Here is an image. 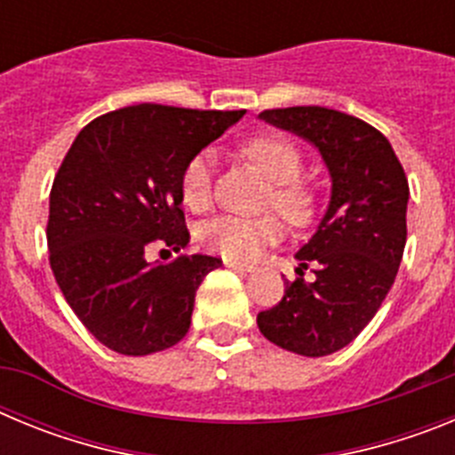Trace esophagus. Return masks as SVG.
<instances>
[{"mask_svg": "<svg viewBox=\"0 0 455 455\" xmlns=\"http://www.w3.org/2000/svg\"><path fill=\"white\" fill-rule=\"evenodd\" d=\"M225 262V267H230V268H235V271H241V273H248V271H252V264H243V262H236V259H223Z\"/></svg>", "mask_w": 455, "mask_h": 455, "instance_id": "obj_1", "label": "esophagus"}]
</instances>
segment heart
<instances>
[{
	"mask_svg": "<svg viewBox=\"0 0 455 455\" xmlns=\"http://www.w3.org/2000/svg\"><path fill=\"white\" fill-rule=\"evenodd\" d=\"M241 155L251 159L273 182L268 204L293 223L309 219L312 214V191L300 182L303 155L291 139L275 132H262L241 143ZM214 188V155L200 150L184 164L180 172V196L191 212H203L212 203ZM198 239L209 252L225 259L252 262L268 246L283 239V225L275 216L243 219V216H216L200 228Z\"/></svg>",
	"mask_w": 455,
	"mask_h": 455,
	"instance_id": "obj_1",
	"label": "heart"
}]
</instances>
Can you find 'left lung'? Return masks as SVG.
Listing matches in <instances>:
<instances>
[{"mask_svg":"<svg viewBox=\"0 0 455 455\" xmlns=\"http://www.w3.org/2000/svg\"><path fill=\"white\" fill-rule=\"evenodd\" d=\"M267 123L319 148L332 196L315 236L299 251V277L257 315L275 347L307 357L351 344L383 305L403 257L408 178L389 140L355 116L325 107L267 108ZM315 273L307 283L303 270Z\"/></svg>","mask_w":455,"mask_h":455,"instance_id":"left-lung-1","label":"left lung"}]
</instances>
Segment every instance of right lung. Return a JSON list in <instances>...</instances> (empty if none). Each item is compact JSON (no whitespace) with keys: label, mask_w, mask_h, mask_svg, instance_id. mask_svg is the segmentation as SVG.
Listing matches in <instances>:
<instances>
[{"label":"right lung","mask_w":455,"mask_h":455,"mask_svg":"<svg viewBox=\"0 0 455 455\" xmlns=\"http://www.w3.org/2000/svg\"><path fill=\"white\" fill-rule=\"evenodd\" d=\"M243 111L134 104L91 120L50 191V267L92 337L123 355L171 348L188 332L193 300L219 257L150 264L188 243L180 172Z\"/></svg>","instance_id":"1"}]
</instances>
